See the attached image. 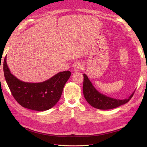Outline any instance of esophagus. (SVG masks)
<instances>
[{
    "instance_id": "1",
    "label": "esophagus",
    "mask_w": 147,
    "mask_h": 147,
    "mask_svg": "<svg viewBox=\"0 0 147 147\" xmlns=\"http://www.w3.org/2000/svg\"><path fill=\"white\" fill-rule=\"evenodd\" d=\"M83 68V65L81 63H77L74 66V69L76 71H78Z\"/></svg>"
}]
</instances>
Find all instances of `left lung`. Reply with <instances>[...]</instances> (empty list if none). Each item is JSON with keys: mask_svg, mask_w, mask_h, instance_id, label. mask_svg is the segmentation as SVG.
<instances>
[{"mask_svg": "<svg viewBox=\"0 0 147 147\" xmlns=\"http://www.w3.org/2000/svg\"><path fill=\"white\" fill-rule=\"evenodd\" d=\"M83 92L84 98L93 107L100 110H109L117 108L130 100L134 92L128 99L119 100L106 96L97 91L93 86L86 74H83Z\"/></svg>", "mask_w": 147, "mask_h": 147, "instance_id": "8db88e82", "label": "left lung"}]
</instances>
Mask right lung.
<instances>
[{
  "instance_id": "1",
  "label": "right lung",
  "mask_w": 147,
  "mask_h": 147,
  "mask_svg": "<svg viewBox=\"0 0 147 147\" xmlns=\"http://www.w3.org/2000/svg\"><path fill=\"white\" fill-rule=\"evenodd\" d=\"M3 72L15 99L23 107L36 111L47 110L56 104L71 75L70 71H64L43 82H23L11 74L6 56L3 61Z\"/></svg>"
}]
</instances>
